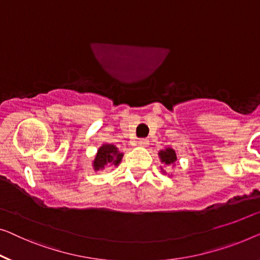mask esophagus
Returning a JSON list of instances; mask_svg holds the SVG:
<instances>
[{
  "label": "esophagus",
  "mask_w": 260,
  "mask_h": 260,
  "mask_svg": "<svg viewBox=\"0 0 260 260\" xmlns=\"http://www.w3.org/2000/svg\"><path fill=\"white\" fill-rule=\"evenodd\" d=\"M148 143H149L148 139H140V140L138 141V145H139V146H143V147L148 145Z\"/></svg>",
  "instance_id": "obj_1"
}]
</instances>
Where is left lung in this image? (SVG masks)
Segmentation results:
<instances>
[{
  "label": "left lung",
  "instance_id": "1",
  "mask_svg": "<svg viewBox=\"0 0 260 260\" xmlns=\"http://www.w3.org/2000/svg\"><path fill=\"white\" fill-rule=\"evenodd\" d=\"M158 156H160V160L162 164L165 165H174V162L176 161V153L175 150L173 148H166L164 150H160V153H158Z\"/></svg>",
  "mask_w": 260,
  "mask_h": 260
}]
</instances>
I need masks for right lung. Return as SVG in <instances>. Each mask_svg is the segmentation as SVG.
<instances>
[{"label": "right lung", "mask_w": 260, "mask_h": 260, "mask_svg": "<svg viewBox=\"0 0 260 260\" xmlns=\"http://www.w3.org/2000/svg\"><path fill=\"white\" fill-rule=\"evenodd\" d=\"M122 156L123 154L119 153L118 148L114 145H110V143L103 145L98 149V153H96L94 161H93V169L96 172V170H102L107 166H118Z\"/></svg>", "instance_id": "1"}]
</instances>
